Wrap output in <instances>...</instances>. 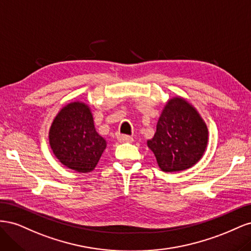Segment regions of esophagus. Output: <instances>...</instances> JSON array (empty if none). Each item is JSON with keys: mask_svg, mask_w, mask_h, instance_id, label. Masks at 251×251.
Instances as JSON below:
<instances>
[{"mask_svg": "<svg viewBox=\"0 0 251 251\" xmlns=\"http://www.w3.org/2000/svg\"><path fill=\"white\" fill-rule=\"evenodd\" d=\"M117 139L120 141V142H132L133 141V137H131V136L128 135H121L119 134L117 136Z\"/></svg>", "mask_w": 251, "mask_h": 251, "instance_id": "obj_1", "label": "esophagus"}]
</instances>
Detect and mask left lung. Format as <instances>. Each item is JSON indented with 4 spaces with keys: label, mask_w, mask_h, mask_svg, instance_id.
<instances>
[{
    "label": "left lung",
    "mask_w": 251,
    "mask_h": 251,
    "mask_svg": "<svg viewBox=\"0 0 251 251\" xmlns=\"http://www.w3.org/2000/svg\"><path fill=\"white\" fill-rule=\"evenodd\" d=\"M208 128L199 112L185 98L166 101L158 119L154 137L148 140L158 166L166 173L191 169L207 148Z\"/></svg>",
    "instance_id": "obj_1"
}]
</instances>
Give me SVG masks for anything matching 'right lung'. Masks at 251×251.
Returning <instances> with one entry per match:
<instances>
[{
    "mask_svg": "<svg viewBox=\"0 0 251 251\" xmlns=\"http://www.w3.org/2000/svg\"><path fill=\"white\" fill-rule=\"evenodd\" d=\"M49 144L58 161L77 173L92 172L107 148L96 132L89 104L72 101L60 109L49 130Z\"/></svg>",
    "mask_w": 251,
    "mask_h": 251,
    "instance_id": "obj_1",
    "label": "right lung"
}]
</instances>
